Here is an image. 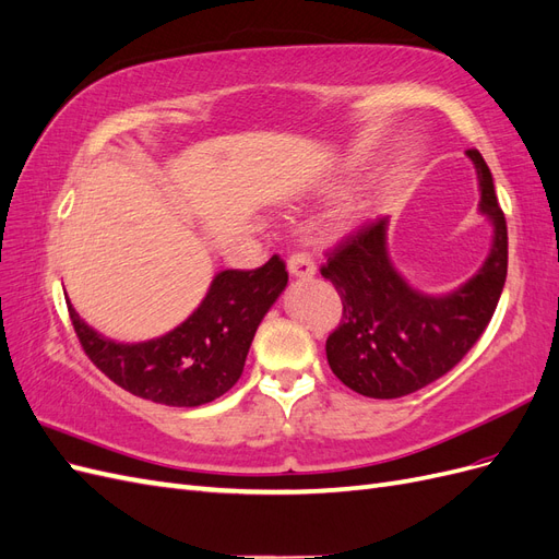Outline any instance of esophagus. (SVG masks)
<instances>
[{"label": "esophagus", "instance_id": "esophagus-1", "mask_svg": "<svg viewBox=\"0 0 559 559\" xmlns=\"http://www.w3.org/2000/svg\"><path fill=\"white\" fill-rule=\"evenodd\" d=\"M286 267H289V273H292L294 277H300V280L312 277V275L317 273V265H314L312 257H310L308 251H302V249L294 251L292 257L286 259Z\"/></svg>", "mask_w": 559, "mask_h": 559}]
</instances>
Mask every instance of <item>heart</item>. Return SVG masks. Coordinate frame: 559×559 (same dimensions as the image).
I'll return each mask as SVG.
<instances>
[{"label":"heart","mask_w":559,"mask_h":559,"mask_svg":"<svg viewBox=\"0 0 559 559\" xmlns=\"http://www.w3.org/2000/svg\"><path fill=\"white\" fill-rule=\"evenodd\" d=\"M354 212H357V210H354V207H352V210H345V216H352Z\"/></svg>","instance_id":"heart-1"}]
</instances>
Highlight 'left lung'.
Returning <instances> with one entry per match:
<instances>
[{"label":"left lung","mask_w":559,"mask_h":559,"mask_svg":"<svg viewBox=\"0 0 559 559\" xmlns=\"http://www.w3.org/2000/svg\"><path fill=\"white\" fill-rule=\"evenodd\" d=\"M480 179V210L495 245L476 277L450 296L411 289L386 257V222H366L326 251L324 275L343 300V319L326 337L335 378L370 399H399L443 378L480 341L503 292L509 230L495 181L478 148L466 151Z\"/></svg>","instance_id":"1"}]
</instances>
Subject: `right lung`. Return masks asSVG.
Wrapping results in <instances>:
<instances>
[{"instance_id": "right-lung-1", "label": "right lung", "mask_w": 559, "mask_h": 559, "mask_svg": "<svg viewBox=\"0 0 559 559\" xmlns=\"http://www.w3.org/2000/svg\"><path fill=\"white\" fill-rule=\"evenodd\" d=\"M284 261L253 270H224L200 308L175 331L138 345L114 343L83 324L67 302L86 357L126 392L154 403L195 408L226 394L240 380L261 319L284 292Z\"/></svg>"}]
</instances>
